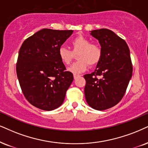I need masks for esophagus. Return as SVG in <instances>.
<instances>
[{
	"instance_id": "1",
	"label": "esophagus",
	"mask_w": 148,
	"mask_h": 148,
	"mask_svg": "<svg viewBox=\"0 0 148 148\" xmlns=\"http://www.w3.org/2000/svg\"><path fill=\"white\" fill-rule=\"evenodd\" d=\"M79 76H80V75H77V74H74V75H73V77H74L75 79H77V78L79 77Z\"/></svg>"
}]
</instances>
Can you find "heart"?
Listing matches in <instances>:
<instances>
[{"label":"heart","instance_id":"obj_1","mask_svg":"<svg viewBox=\"0 0 148 148\" xmlns=\"http://www.w3.org/2000/svg\"><path fill=\"white\" fill-rule=\"evenodd\" d=\"M73 52L64 47H61L58 50L60 59L64 64L68 65L73 58V53L77 54L78 61L68 68L69 72L79 74L86 70L89 65H96L100 61L102 55L101 48L96 44H91V41L84 36H79L71 42Z\"/></svg>","mask_w":148,"mask_h":148}]
</instances>
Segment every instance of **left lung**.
<instances>
[{"label":"left lung","mask_w":148,"mask_h":148,"mask_svg":"<svg viewBox=\"0 0 148 148\" xmlns=\"http://www.w3.org/2000/svg\"><path fill=\"white\" fill-rule=\"evenodd\" d=\"M99 40L102 55L94 72L84 76L87 103L97 110L115 106L124 95L132 77V65L130 49L124 40L108 29L91 31ZM97 76H100L98 79Z\"/></svg>","instance_id":"left-lung-1"}]
</instances>
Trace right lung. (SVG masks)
<instances>
[{
	"label": "right lung",
	"mask_w": 148,
	"mask_h": 148,
	"mask_svg": "<svg viewBox=\"0 0 148 148\" xmlns=\"http://www.w3.org/2000/svg\"><path fill=\"white\" fill-rule=\"evenodd\" d=\"M73 32L43 29L25 40L20 49L18 81L27 101L38 108L50 111L63 103L73 75L66 71L58 50Z\"/></svg>",
	"instance_id": "obj_1"
}]
</instances>
